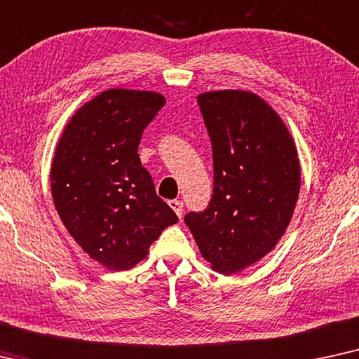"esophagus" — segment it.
I'll return each mask as SVG.
<instances>
[{"instance_id": "esophagus-1", "label": "esophagus", "mask_w": 359, "mask_h": 359, "mask_svg": "<svg viewBox=\"0 0 359 359\" xmlns=\"http://www.w3.org/2000/svg\"><path fill=\"white\" fill-rule=\"evenodd\" d=\"M169 207L177 213V217H179V218L182 217V212H184L182 200H169Z\"/></svg>"}]
</instances>
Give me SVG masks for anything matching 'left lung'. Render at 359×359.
Instances as JSON below:
<instances>
[{
  "instance_id": "left-lung-1",
  "label": "left lung",
  "mask_w": 359,
  "mask_h": 359,
  "mask_svg": "<svg viewBox=\"0 0 359 359\" xmlns=\"http://www.w3.org/2000/svg\"><path fill=\"white\" fill-rule=\"evenodd\" d=\"M197 100L212 140L213 195L185 224L212 269L229 276L271 252L287 229L300 192L297 147L256 93L217 90Z\"/></svg>"
}]
</instances>
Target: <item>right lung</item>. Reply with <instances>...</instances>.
<instances>
[{
	"label": "right lung",
	"mask_w": 359,
	"mask_h": 359,
	"mask_svg": "<svg viewBox=\"0 0 359 359\" xmlns=\"http://www.w3.org/2000/svg\"><path fill=\"white\" fill-rule=\"evenodd\" d=\"M164 103L157 92L104 90L76 109L55 147L57 213L76 245L107 269L135 267L179 222L137 154L142 131Z\"/></svg>",
	"instance_id": "right-lung-1"
}]
</instances>
